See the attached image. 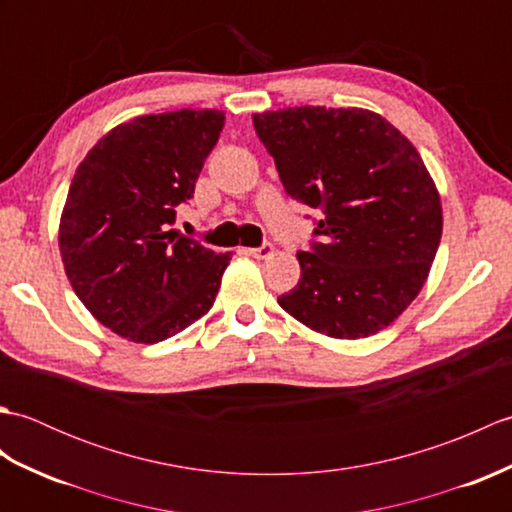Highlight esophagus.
<instances>
[{
    "mask_svg": "<svg viewBox=\"0 0 512 512\" xmlns=\"http://www.w3.org/2000/svg\"><path fill=\"white\" fill-rule=\"evenodd\" d=\"M248 253L253 255V257H257V259H264V257H268V255H273V244H270V242H264L262 246L248 248Z\"/></svg>",
    "mask_w": 512,
    "mask_h": 512,
    "instance_id": "esophagus-1",
    "label": "esophagus"
}]
</instances>
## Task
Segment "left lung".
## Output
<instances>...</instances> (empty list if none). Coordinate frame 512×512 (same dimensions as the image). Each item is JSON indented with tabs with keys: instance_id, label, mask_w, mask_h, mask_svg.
I'll use <instances>...</instances> for the list:
<instances>
[{
	"instance_id": "obj_1",
	"label": "left lung",
	"mask_w": 512,
	"mask_h": 512,
	"mask_svg": "<svg viewBox=\"0 0 512 512\" xmlns=\"http://www.w3.org/2000/svg\"><path fill=\"white\" fill-rule=\"evenodd\" d=\"M253 125L286 193L321 211L279 306L334 339L387 328L416 299L442 237L440 195L416 147L358 107H288Z\"/></svg>"
}]
</instances>
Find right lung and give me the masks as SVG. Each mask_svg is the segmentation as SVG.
<instances>
[{
  "label": "right lung",
  "instance_id": "obj_1",
  "mask_svg": "<svg viewBox=\"0 0 512 512\" xmlns=\"http://www.w3.org/2000/svg\"><path fill=\"white\" fill-rule=\"evenodd\" d=\"M222 127L215 110L140 116L105 134L74 173L59 226L65 275L125 339L165 341L213 306L231 253L171 226Z\"/></svg>",
  "mask_w": 512,
  "mask_h": 512
}]
</instances>
